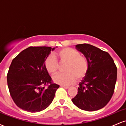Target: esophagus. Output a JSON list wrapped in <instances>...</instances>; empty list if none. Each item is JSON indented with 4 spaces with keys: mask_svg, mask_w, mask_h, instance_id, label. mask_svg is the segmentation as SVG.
I'll list each match as a JSON object with an SVG mask.
<instances>
[{
    "mask_svg": "<svg viewBox=\"0 0 126 126\" xmlns=\"http://www.w3.org/2000/svg\"><path fill=\"white\" fill-rule=\"evenodd\" d=\"M61 86H62V88H65V89H69V86H63V85H62Z\"/></svg>",
    "mask_w": 126,
    "mask_h": 126,
    "instance_id": "esophagus-1",
    "label": "esophagus"
}]
</instances>
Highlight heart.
<instances>
[{
  "label": "heart",
  "instance_id": "obj_1",
  "mask_svg": "<svg viewBox=\"0 0 126 126\" xmlns=\"http://www.w3.org/2000/svg\"><path fill=\"white\" fill-rule=\"evenodd\" d=\"M55 54L60 62H64L66 64L64 67L66 72L54 76L53 78L54 82L60 85H69L73 83L76 78L80 80L87 74L89 62L78 50L66 47L59 50ZM44 67L50 75H54L57 73L58 64L53 55H49L45 59Z\"/></svg>",
  "mask_w": 126,
  "mask_h": 126
}]
</instances>
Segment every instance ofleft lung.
Wrapping results in <instances>:
<instances>
[{"instance_id":"left-lung-1","label":"left lung","mask_w":126,"mask_h":126,"mask_svg":"<svg viewBox=\"0 0 126 126\" xmlns=\"http://www.w3.org/2000/svg\"><path fill=\"white\" fill-rule=\"evenodd\" d=\"M76 48L89 62V70L79 83L78 94L72 99L80 109L96 111L104 107L114 94L117 69L107 52L88 44H77Z\"/></svg>"}]
</instances>
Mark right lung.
<instances>
[{
	"label": "right lung",
	"mask_w": 126,
	"mask_h": 126,
	"mask_svg": "<svg viewBox=\"0 0 126 126\" xmlns=\"http://www.w3.org/2000/svg\"><path fill=\"white\" fill-rule=\"evenodd\" d=\"M55 48L30 47L13 59L7 75L10 94L15 104L31 112L41 111L51 104L59 85L52 82L44 60ZM48 87L46 88L44 85Z\"/></svg>",
	"instance_id": "obj_1"
}]
</instances>
